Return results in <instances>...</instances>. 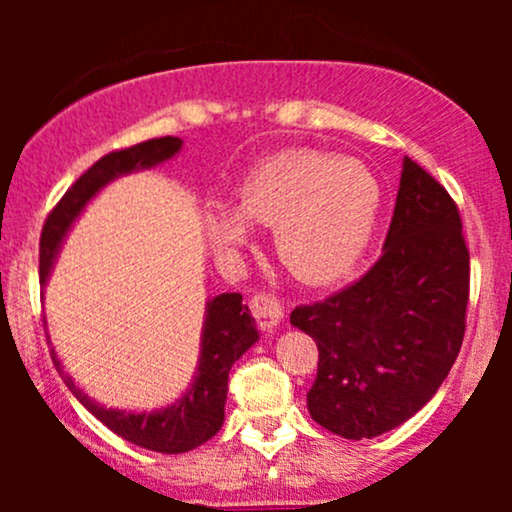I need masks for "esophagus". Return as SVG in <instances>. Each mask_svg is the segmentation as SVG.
I'll list each match as a JSON object with an SVG mask.
<instances>
[{"label": "esophagus", "instance_id": "esophagus-1", "mask_svg": "<svg viewBox=\"0 0 512 512\" xmlns=\"http://www.w3.org/2000/svg\"><path fill=\"white\" fill-rule=\"evenodd\" d=\"M250 310H252V317L257 320V325L262 327V330L272 332L276 327L284 322V305L276 301L274 296H255L250 301Z\"/></svg>", "mask_w": 512, "mask_h": 512}]
</instances>
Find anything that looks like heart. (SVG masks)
<instances>
[{"label": "heart", "instance_id": "b5f03b06", "mask_svg": "<svg viewBox=\"0 0 512 512\" xmlns=\"http://www.w3.org/2000/svg\"><path fill=\"white\" fill-rule=\"evenodd\" d=\"M380 204V182L363 163L313 149L279 151L243 175L233 214H209L207 240L219 264L236 269L245 226L272 228L276 260L303 284L325 286L368 250Z\"/></svg>", "mask_w": 512, "mask_h": 512}]
</instances>
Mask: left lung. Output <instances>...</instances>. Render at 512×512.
<instances>
[{
	"mask_svg": "<svg viewBox=\"0 0 512 512\" xmlns=\"http://www.w3.org/2000/svg\"><path fill=\"white\" fill-rule=\"evenodd\" d=\"M467 301L460 211L407 156L380 260L356 284L291 313V325L320 351L310 416L349 440L375 438L411 419L460 354Z\"/></svg>",
	"mask_w": 512,
	"mask_h": 512,
	"instance_id": "1",
	"label": "left lung"
}]
</instances>
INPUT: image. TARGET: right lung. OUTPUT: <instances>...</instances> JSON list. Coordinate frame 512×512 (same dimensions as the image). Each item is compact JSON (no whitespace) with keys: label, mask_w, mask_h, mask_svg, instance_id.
Returning <instances> with one entry per match:
<instances>
[{"label":"right lung","mask_w":512,"mask_h":512,"mask_svg":"<svg viewBox=\"0 0 512 512\" xmlns=\"http://www.w3.org/2000/svg\"><path fill=\"white\" fill-rule=\"evenodd\" d=\"M180 149L182 139L161 137L129 146V149L113 151V154L93 163L64 192V197L45 221L43 236H40V284L45 286V281H48L57 252L62 248V240L67 238V231L72 228L76 216L108 182L120 178V175L134 173V170L154 168L158 163L173 158ZM257 339H260V332H257L255 317L250 315L248 305H243V296L240 293H221V296L211 298L207 303V313H204L202 349H199L195 380H192L190 390L170 407L156 409L151 414L149 411L108 409L93 402L81 387L74 385L69 375H64V383L101 424L108 426L120 438L139 445V448L178 455V452L199 448L219 433L228 395V373H231L233 363ZM52 361L60 370L55 349H52Z\"/></svg>","instance_id":"add662e5"}]
</instances>
